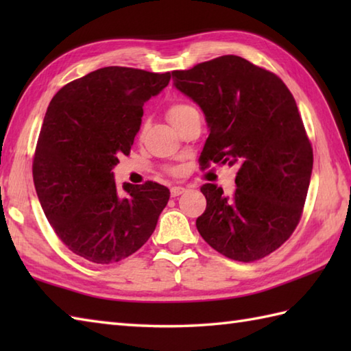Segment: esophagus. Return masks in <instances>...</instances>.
<instances>
[{
	"label": "esophagus",
	"mask_w": 351,
	"mask_h": 351,
	"mask_svg": "<svg viewBox=\"0 0 351 351\" xmlns=\"http://www.w3.org/2000/svg\"><path fill=\"white\" fill-rule=\"evenodd\" d=\"M184 191H187V189L181 187V185H178V187H171V189H170V196H171V197H176V196L182 195Z\"/></svg>",
	"instance_id": "34e87169"
}]
</instances>
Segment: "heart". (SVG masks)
<instances>
[{
  "mask_svg": "<svg viewBox=\"0 0 351 351\" xmlns=\"http://www.w3.org/2000/svg\"><path fill=\"white\" fill-rule=\"evenodd\" d=\"M193 111H196L189 104H184V102H176L173 106H170V108L167 110V117L170 123L176 126L181 121H184L185 117H187Z\"/></svg>",
  "mask_w": 351,
  "mask_h": 351,
  "instance_id": "heart-1",
  "label": "heart"
}]
</instances>
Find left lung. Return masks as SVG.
I'll return each instance as SVG.
<instances>
[{
	"mask_svg": "<svg viewBox=\"0 0 351 351\" xmlns=\"http://www.w3.org/2000/svg\"><path fill=\"white\" fill-rule=\"evenodd\" d=\"M173 86L202 108L210 136L200 162L237 166V190L204 184L206 210L196 228L226 258L270 255L299 225L314 154L299 108L273 72L238 56L173 71Z\"/></svg>",
	"mask_w": 351,
	"mask_h": 351,
	"instance_id": "left-lung-1",
	"label": "left lung"
}]
</instances>
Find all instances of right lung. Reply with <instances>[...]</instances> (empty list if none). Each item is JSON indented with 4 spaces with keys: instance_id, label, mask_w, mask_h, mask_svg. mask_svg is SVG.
Instances as JSON below:
<instances>
[{
    "instance_id": "1",
    "label": "right lung",
    "mask_w": 351,
    "mask_h": 351,
    "mask_svg": "<svg viewBox=\"0 0 351 351\" xmlns=\"http://www.w3.org/2000/svg\"><path fill=\"white\" fill-rule=\"evenodd\" d=\"M169 81L170 72L108 66L71 81L49 102L33 160L36 193L57 237L90 263L137 252L169 202L164 185L119 189L111 171L131 151L145 102Z\"/></svg>"
}]
</instances>
